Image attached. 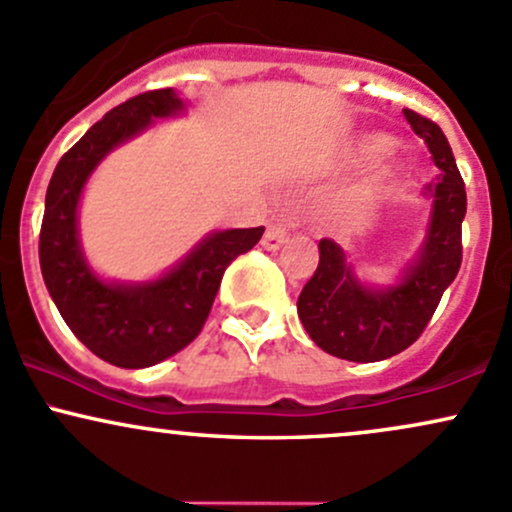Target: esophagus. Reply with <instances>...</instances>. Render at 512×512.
<instances>
[{
	"label": "esophagus",
	"mask_w": 512,
	"mask_h": 512,
	"mask_svg": "<svg viewBox=\"0 0 512 512\" xmlns=\"http://www.w3.org/2000/svg\"><path fill=\"white\" fill-rule=\"evenodd\" d=\"M294 228H299V218L296 216H277L272 218V223H269L265 235H262V245L267 247V250H279L286 240H289V233Z\"/></svg>",
	"instance_id": "34e87169"
}]
</instances>
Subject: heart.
<instances>
[{
	"instance_id": "1",
	"label": "heart",
	"mask_w": 512,
	"mask_h": 512,
	"mask_svg": "<svg viewBox=\"0 0 512 512\" xmlns=\"http://www.w3.org/2000/svg\"><path fill=\"white\" fill-rule=\"evenodd\" d=\"M362 150L367 155H374V153H384L386 150V138H369L367 143L362 145Z\"/></svg>"
}]
</instances>
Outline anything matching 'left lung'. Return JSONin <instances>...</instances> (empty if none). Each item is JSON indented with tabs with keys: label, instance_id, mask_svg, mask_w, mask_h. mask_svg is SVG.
<instances>
[{
	"label": "left lung",
	"instance_id": "left-lung-1",
	"mask_svg": "<svg viewBox=\"0 0 512 512\" xmlns=\"http://www.w3.org/2000/svg\"><path fill=\"white\" fill-rule=\"evenodd\" d=\"M403 116L425 140L440 170L428 184L432 213L418 257L396 286L369 289L345 262L342 247L323 238L318 243V269L296 303L311 340L347 362H381L411 347L428 328L442 294L462 267L466 192L452 148L435 121L413 109H403Z\"/></svg>",
	"mask_w": 512,
	"mask_h": 512
}]
</instances>
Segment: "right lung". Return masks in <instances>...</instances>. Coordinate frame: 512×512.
I'll return each instance as SVG.
<instances>
[{"mask_svg":"<svg viewBox=\"0 0 512 512\" xmlns=\"http://www.w3.org/2000/svg\"><path fill=\"white\" fill-rule=\"evenodd\" d=\"M182 109L174 89L123 101L60 157L46 192L38 257L50 299L84 347L123 369L153 367L184 350L204 328L226 267L265 233L260 226L206 235L172 272L145 284L101 282L87 267L77 238L87 177L116 145Z\"/></svg>","mask_w":512,"mask_h":512,"instance_id":"add662e5","label":"right lung"}]
</instances>
